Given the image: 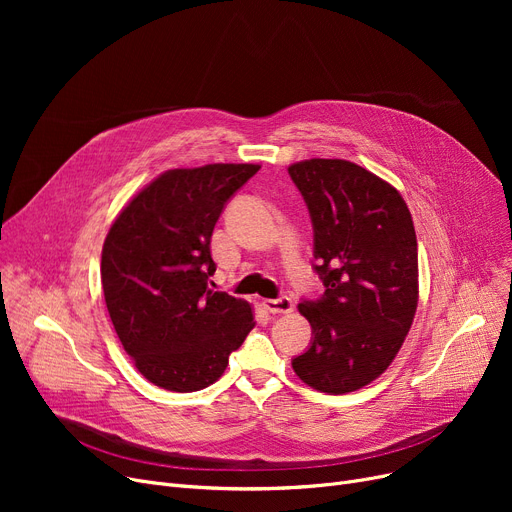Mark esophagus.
<instances>
[{"label": "esophagus", "instance_id": "34e87169", "mask_svg": "<svg viewBox=\"0 0 512 512\" xmlns=\"http://www.w3.org/2000/svg\"><path fill=\"white\" fill-rule=\"evenodd\" d=\"M263 307L270 313H290L292 311V301L288 297L267 299V301H263Z\"/></svg>", "mask_w": 512, "mask_h": 512}]
</instances>
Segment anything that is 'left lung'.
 I'll use <instances>...</instances> for the list:
<instances>
[{"mask_svg":"<svg viewBox=\"0 0 512 512\" xmlns=\"http://www.w3.org/2000/svg\"><path fill=\"white\" fill-rule=\"evenodd\" d=\"M313 224L319 299L299 311L311 344L292 369L311 388L355 392L382 375L417 311V236L394 186L344 159H307L288 168Z\"/></svg>","mask_w":512,"mask_h":512,"instance_id":"1","label":"left lung"}]
</instances>
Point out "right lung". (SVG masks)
I'll return each instance as SVG.
<instances>
[{
    "mask_svg": "<svg viewBox=\"0 0 512 512\" xmlns=\"http://www.w3.org/2000/svg\"><path fill=\"white\" fill-rule=\"evenodd\" d=\"M253 164L170 170L134 197L101 253V286L114 330L145 378L195 392L220 378L253 330L249 303L211 290V234Z\"/></svg>",
    "mask_w": 512,
    "mask_h": 512,
    "instance_id": "1",
    "label": "right lung"
}]
</instances>
